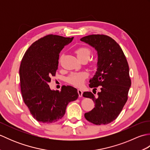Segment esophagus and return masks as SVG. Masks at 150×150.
I'll return each mask as SVG.
<instances>
[{
	"instance_id": "1",
	"label": "esophagus",
	"mask_w": 150,
	"mask_h": 150,
	"mask_svg": "<svg viewBox=\"0 0 150 150\" xmlns=\"http://www.w3.org/2000/svg\"><path fill=\"white\" fill-rule=\"evenodd\" d=\"M77 92H78V93H79V97H81L82 96V93H83V92H82V91L81 90H78Z\"/></svg>"
}]
</instances>
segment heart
Wrapping results in <instances>:
<instances>
[{"instance_id": "heart-1", "label": "heart", "mask_w": 150, "mask_h": 150, "mask_svg": "<svg viewBox=\"0 0 150 150\" xmlns=\"http://www.w3.org/2000/svg\"><path fill=\"white\" fill-rule=\"evenodd\" d=\"M75 52L79 60L88 59L91 55V51L88 47L82 46L78 47L75 50ZM88 74L86 71L73 72L71 73L66 79L67 82L69 84H72L75 86H81L84 84L86 79L88 77Z\"/></svg>"}]
</instances>
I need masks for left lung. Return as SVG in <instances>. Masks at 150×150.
I'll return each instance as SVG.
<instances>
[{"mask_svg":"<svg viewBox=\"0 0 150 150\" xmlns=\"http://www.w3.org/2000/svg\"><path fill=\"white\" fill-rule=\"evenodd\" d=\"M81 40L97 51V71L89 86L93 90L99 86L101 90L97 98L91 92H84L83 97L92 98L95 103L84 117L95 125L108 124L117 119L128 100L132 83L128 63L119 44L109 36L90 35Z\"/></svg>","mask_w":150,"mask_h":150,"instance_id":"left-lung-1","label":"left lung"}]
</instances>
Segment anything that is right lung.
<instances>
[{"label": "right lung", "instance_id": "add662e5", "mask_svg": "<svg viewBox=\"0 0 150 150\" xmlns=\"http://www.w3.org/2000/svg\"><path fill=\"white\" fill-rule=\"evenodd\" d=\"M73 39L47 35L31 44L22 59L19 69L22 96L39 122H57L65 114L68 103L79 97L77 89L71 86H63L61 91H52L48 85L56 75L60 51Z\"/></svg>", "mask_w": 150, "mask_h": 150}]
</instances>
